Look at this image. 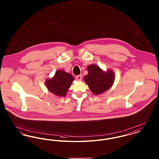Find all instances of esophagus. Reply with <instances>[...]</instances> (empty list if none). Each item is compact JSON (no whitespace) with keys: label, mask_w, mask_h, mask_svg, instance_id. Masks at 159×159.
<instances>
[{"label":"esophagus","mask_w":159,"mask_h":159,"mask_svg":"<svg viewBox=\"0 0 159 159\" xmlns=\"http://www.w3.org/2000/svg\"><path fill=\"white\" fill-rule=\"evenodd\" d=\"M82 75H78L76 76V80L77 81L82 80Z\"/></svg>","instance_id":"esophagus-1"}]
</instances>
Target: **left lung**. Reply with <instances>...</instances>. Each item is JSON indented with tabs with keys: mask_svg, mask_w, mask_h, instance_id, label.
<instances>
[{
	"mask_svg": "<svg viewBox=\"0 0 159 159\" xmlns=\"http://www.w3.org/2000/svg\"><path fill=\"white\" fill-rule=\"evenodd\" d=\"M88 74L84 75V81L95 95L106 91L114 82L115 73L110 69L104 71L98 66L90 65L88 66Z\"/></svg>",
	"mask_w": 159,
	"mask_h": 159,
	"instance_id": "obj_1",
	"label": "left lung"
}]
</instances>
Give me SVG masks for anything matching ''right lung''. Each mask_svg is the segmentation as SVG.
<instances>
[{
    "label": "right lung",
    "mask_w": 159,
    "mask_h": 159,
    "mask_svg": "<svg viewBox=\"0 0 159 159\" xmlns=\"http://www.w3.org/2000/svg\"><path fill=\"white\" fill-rule=\"evenodd\" d=\"M74 77L63 70L57 71L52 79H47L46 85L50 92L59 97L66 96L68 89L74 80Z\"/></svg>",
    "instance_id": "right-lung-1"
}]
</instances>
